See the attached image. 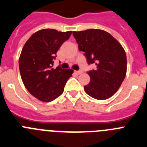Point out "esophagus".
I'll list each match as a JSON object with an SVG mask.
<instances>
[{
    "label": "esophagus",
    "mask_w": 147,
    "mask_h": 147,
    "mask_svg": "<svg viewBox=\"0 0 147 147\" xmlns=\"http://www.w3.org/2000/svg\"><path fill=\"white\" fill-rule=\"evenodd\" d=\"M75 73H76V74H81L82 73V71H75Z\"/></svg>",
    "instance_id": "esophagus-1"
}]
</instances>
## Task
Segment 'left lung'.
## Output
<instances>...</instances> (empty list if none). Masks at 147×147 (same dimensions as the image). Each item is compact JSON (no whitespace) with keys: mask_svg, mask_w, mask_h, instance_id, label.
I'll return each instance as SVG.
<instances>
[{"mask_svg":"<svg viewBox=\"0 0 147 147\" xmlns=\"http://www.w3.org/2000/svg\"><path fill=\"white\" fill-rule=\"evenodd\" d=\"M79 50L85 53L95 70L88 71L90 77L85 91L96 99H107L116 93L127 73V57L120 43L108 32L100 29L73 32Z\"/></svg>","mask_w":147,"mask_h":147,"instance_id":"obj_1","label":"left lung"}]
</instances>
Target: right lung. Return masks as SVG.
<instances>
[{
  "instance_id": "add662e5",
  "label": "right lung",
  "mask_w": 147,
  "mask_h": 147,
  "mask_svg": "<svg viewBox=\"0 0 147 147\" xmlns=\"http://www.w3.org/2000/svg\"><path fill=\"white\" fill-rule=\"evenodd\" d=\"M72 32L55 29L40 30L26 42L19 59L20 76L26 88L32 96L45 102H51L64 90L74 71L52 68L57 52L68 40Z\"/></svg>"
}]
</instances>
